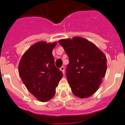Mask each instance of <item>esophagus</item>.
Returning <instances> with one entry per match:
<instances>
[{
    "label": "esophagus",
    "instance_id": "34e87169",
    "mask_svg": "<svg viewBox=\"0 0 125 125\" xmlns=\"http://www.w3.org/2000/svg\"><path fill=\"white\" fill-rule=\"evenodd\" d=\"M60 70L62 71V72H63V74H64L65 73V67L64 66H62L60 68Z\"/></svg>",
    "mask_w": 125,
    "mask_h": 125
}]
</instances>
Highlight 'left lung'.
<instances>
[{"label": "left lung", "instance_id": "left-lung-1", "mask_svg": "<svg viewBox=\"0 0 125 125\" xmlns=\"http://www.w3.org/2000/svg\"><path fill=\"white\" fill-rule=\"evenodd\" d=\"M69 56L66 76L74 95L86 98L95 93L106 72V57L86 39L75 37L59 41Z\"/></svg>", "mask_w": 125, "mask_h": 125}]
</instances>
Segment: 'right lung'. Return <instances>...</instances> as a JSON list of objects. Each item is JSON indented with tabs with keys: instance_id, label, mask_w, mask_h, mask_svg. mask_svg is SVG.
Instances as JSON below:
<instances>
[{
	"instance_id": "right-lung-1",
	"label": "right lung",
	"mask_w": 125,
	"mask_h": 125,
	"mask_svg": "<svg viewBox=\"0 0 125 125\" xmlns=\"http://www.w3.org/2000/svg\"><path fill=\"white\" fill-rule=\"evenodd\" d=\"M56 42H39L23 55L18 72L22 81L32 95L41 102L53 98L63 73L54 65L52 54Z\"/></svg>"
}]
</instances>
